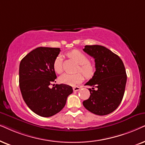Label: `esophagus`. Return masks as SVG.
I'll return each mask as SVG.
<instances>
[{"mask_svg": "<svg viewBox=\"0 0 145 145\" xmlns=\"http://www.w3.org/2000/svg\"><path fill=\"white\" fill-rule=\"evenodd\" d=\"M80 89V87H78V86H76V87H74L73 88V90H74V91H78Z\"/></svg>", "mask_w": 145, "mask_h": 145, "instance_id": "obj_1", "label": "esophagus"}]
</instances>
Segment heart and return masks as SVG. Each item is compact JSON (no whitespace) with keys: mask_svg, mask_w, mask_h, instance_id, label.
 I'll list each match as a JSON object with an SVG mask.
<instances>
[{"mask_svg":"<svg viewBox=\"0 0 145 145\" xmlns=\"http://www.w3.org/2000/svg\"><path fill=\"white\" fill-rule=\"evenodd\" d=\"M67 56L76 61L79 64L77 71H80L86 78H89L93 76L96 69L95 64L89 61L88 56L78 50H74L67 53ZM53 68L57 74H60L62 71V57L60 55L56 57L53 63ZM84 80V77L80 73L76 74H70L65 73L59 78V82L69 86H76L80 84Z\"/></svg>","mask_w":145,"mask_h":145,"instance_id":"heart-1","label":"heart"}]
</instances>
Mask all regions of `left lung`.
Returning a JSON list of instances; mask_svg holds the SVG:
<instances>
[{"instance_id":"left-lung-1","label":"left lung","mask_w":145,"mask_h":145,"mask_svg":"<svg viewBox=\"0 0 145 145\" xmlns=\"http://www.w3.org/2000/svg\"><path fill=\"white\" fill-rule=\"evenodd\" d=\"M84 51L95 59L96 70L86 86L90 97L83 101L86 109L97 115H106L114 111L122 101L127 82L123 61L117 54L104 46H86ZM95 87L97 89H94Z\"/></svg>"}]
</instances>
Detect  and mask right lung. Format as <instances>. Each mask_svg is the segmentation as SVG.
<instances>
[{"instance_id":"add662e5","label":"right lung","mask_w":145,"mask_h":145,"mask_svg":"<svg viewBox=\"0 0 145 145\" xmlns=\"http://www.w3.org/2000/svg\"><path fill=\"white\" fill-rule=\"evenodd\" d=\"M59 52L58 48H37L20 63L19 86L23 99L34 113L41 117H49L59 113L73 92L72 88L66 84L49 88L57 78L53 63Z\"/></svg>"}]
</instances>
